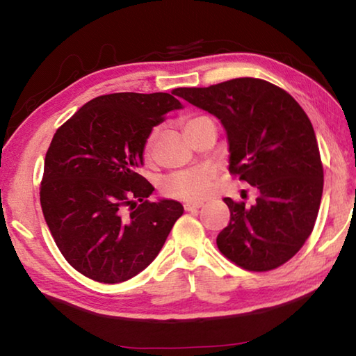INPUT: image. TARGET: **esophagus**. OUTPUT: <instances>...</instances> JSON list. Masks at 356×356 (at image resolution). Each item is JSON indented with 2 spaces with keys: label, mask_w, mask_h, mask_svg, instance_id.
Returning <instances> with one entry per match:
<instances>
[{
  "label": "esophagus",
  "mask_w": 356,
  "mask_h": 356,
  "mask_svg": "<svg viewBox=\"0 0 356 356\" xmlns=\"http://www.w3.org/2000/svg\"><path fill=\"white\" fill-rule=\"evenodd\" d=\"M201 206H202L201 202H185L184 209L186 210V212H196V210L200 209Z\"/></svg>",
  "instance_id": "34e87169"
}]
</instances>
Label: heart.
<instances>
[{
    "instance_id": "heart-1",
    "label": "heart",
    "mask_w": 356,
    "mask_h": 356,
    "mask_svg": "<svg viewBox=\"0 0 356 356\" xmlns=\"http://www.w3.org/2000/svg\"><path fill=\"white\" fill-rule=\"evenodd\" d=\"M202 119H209L204 116H196L186 119L185 130H188L191 125L200 122ZM155 134L147 138L146 144H144V159H149L150 152H152V143H154ZM213 180V171L209 168H196V170L188 171H177L166 176L160 182V191L168 197H176V200L182 201H202L206 197L210 188H212Z\"/></svg>"
}]
</instances>
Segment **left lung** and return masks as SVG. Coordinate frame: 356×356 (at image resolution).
<instances>
[{
  "label": "left lung",
  "mask_w": 356,
  "mask_h": 356,
  "mask_svg": "<svg viewBox=\"0 0 356 356\" xmlns=\"http://www.w3.org/2000/svg\"><path fill=\"white\" fill-rule=\"evenodd\" d=\"M179 95L220 119L229 171L259 193L252 206L225 197L231 221L216 237L218 250L250 272L286 264L311 236L323 191L309 118L291 94L259 78L180 88Z\"/></svg>",
  "instance_id": "left-lung-1"
}]
</instances>
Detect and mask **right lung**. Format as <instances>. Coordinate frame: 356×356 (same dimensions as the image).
Listing matches in <instances>:
<instances>
[{"label": "right lung", "instance_id": "right-lung-1", "mask_svg": "<svg viewBox=\"0 0 356 356\" xmlns=\"http://www.w3.org/2000/svg\"><path fill=\"white\" fill-rule=\"evenodd\" d=\"M118 92L83 105L53 136L45 155L40 206L72 267L105 284L127 281L159 254L182 204L150 202L138 168L150 131L180 110L171 92Z\"/></svg>", "mask_w": 356, "mask_h": 356}]
</instances>
